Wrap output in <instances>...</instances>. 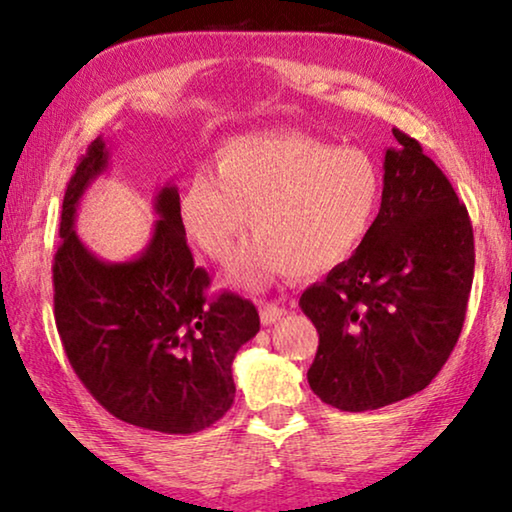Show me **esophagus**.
Listing matches in <instances>:
<instances>
[{
    "label": "esophagus",
    "mask_w": 512,
    "mask_h": 512,
    "mask_svg": "<svg viewBox=\"0 0 512 512\" xmlns=\"http://www.w3.org/2000/svg\"><path fill=\"white\" fill-rule=\"evenodd\" d=\"M284 314H286L284 307H279V305H275V303H265V305H261V324H263V326L275 324V321L282 319Z\"/></svg>",
    "instance_id": "1"
}]
</instances>
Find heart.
<instances>
[{
  "mask_svg": "<svg viewBox=\"0 0 512 512\" xmlns=\"http://www.w3.org/2000/svg\"><path fill=\"white\" fill-rule=\"evenodd\" d=\"M380 195L382 177L368 153L272 132L223 144L212 177L193 174L177 209L188 237L216 261L233 254L251 216L258 237L235 261L233 277L261 286L347 261L370 233Z\"/></svg>",
  "mask_w": 512,
  "mask_h": 512,
  "instance_id": "1",
  "label": "heart"
}]
</instances>
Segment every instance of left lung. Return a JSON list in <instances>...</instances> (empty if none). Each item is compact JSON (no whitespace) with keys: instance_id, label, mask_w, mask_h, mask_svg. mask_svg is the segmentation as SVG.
<instances>
[{"instance_id":"left-lung-1","label":"left lung","mask_w":512,"mask_h":512,"mask_svg":"<svg viewBox=\"0 0 512 512\" xmlns=\"http://www.w3.org/2000/svg\"><path fill=\"white\" fill-rule=\"evenodd\" d=\"M382 205L352 258L300 296L319 333L307 382L321 401L366 412L422 391L457 345L473 284L466 207L422 146L394 130Z\"/></svg>"}]
</instances>
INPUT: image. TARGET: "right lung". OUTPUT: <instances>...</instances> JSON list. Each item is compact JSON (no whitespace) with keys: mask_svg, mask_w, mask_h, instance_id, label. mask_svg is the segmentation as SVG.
I'll use <instances>...</instances> for the list:
<instances>
[{"mask_svg":"<svg viewBox=\"0 0 512 512\" xmlns=\"http://www.w3.org/2000/svg\"><path fill=\"white\" fill-rule=\"evenodd\" d=\"M109 167L102 137L69 179L53 261L55 326L74 373L111 415L160 433H195L235 398L233 359L261 328L254 303L235 293L209 300L207 270L193 263L179 221V191L153 200L158 221L142 254L111 263L74 230L76 209Z\"/></svg>","mask_w":512,"mask_h":512,"instance_id":"add662e5","label":"right lung"}]
</instances>
